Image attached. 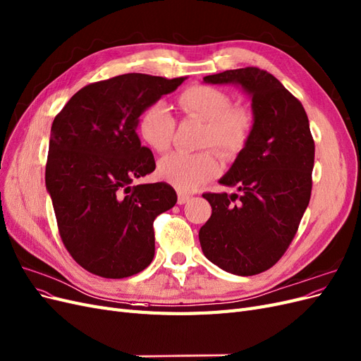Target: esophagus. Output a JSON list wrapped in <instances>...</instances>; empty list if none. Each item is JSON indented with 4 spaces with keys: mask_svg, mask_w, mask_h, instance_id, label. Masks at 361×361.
Listing matches in <instances>:
<instances>
[{
    "mask_svg": "<svg viewBox=\"0 0 361 361\" xmlns=\"http://www.w3.org/2000/svg\"><path fill=\"white\" fill-rule=\"evenodd\" d=\"M190 199H191V195L185 194V192H182V191H179V192H178V203H179V204L188 203V202H190Z\"/></svg>",
    "mask_w": 361,
    "mask_h": 361,
    "instance_id": "1",
    "label": "esophagus"
}]
</instances>
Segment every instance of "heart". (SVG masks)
Listing matches in <instances>:
<instances>
[{
  "mask_svg": "<svg viewBox=\"0 0 361 361\" xmlns=\"http://www.w3.org/2000/svg\"><path fill=\"white\" fill-rule=\"evenodd\" d=\"M180 110L206 122L204 146H215L224 157L243 152L253 134L255 118L245 108L232 106L227 92L212 85H192L179 96ZM176 118L170 106L155 101L140 114L137 133L143 143L155 152L167 150L173 141ZM220 171V162L211 150L171 152L158 162V176L180 190H194Z\"/></svg>",
  "mask_w": 361,
  "mask_h": 361,
  "instance_id": "obj_1",
  "label": "heart"
}]
</instances>
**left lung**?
Here are the masks:
<instances>
[{
  "instance_id": "1",
  "label": "left lung",
  "mask_w": 361,
  "mask_h": 361,
  "mask_svg": "<svg viewBox=\"0 0 361 361\" xmlns=\"http://www.w3.org/2000/svg\"><path fill=\"white\" fill-rule=\"evenodd\" d=\"M251 97L253 134L220 183L239 191L204 192L212 215L199 232L204 256L236 276L276 265L298 231L312 194L314 141L304 106L276 76L259 68L207 75Z\"/></svg>"
}]
</instances>
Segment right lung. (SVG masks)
I'll return each instance as SVG.
<instances>
[{"label": "right lung", "mask_w": 361, "mask_h": 361, "mask_svg": "<svg viewBox=\"0 0 361 361\" xmlns=\"http://www.w3.org/2000/svg\"><path fill=\"white\" fill-rule=\"evenodd\" d=\"M185 78L125 73L76 92L51 128L45 182L61 241L84 269L125 279L150 265L155 218L176 204L169 183L130 185L155 170L137 122Z\"/></svg>", "instance_id": "add662e5"}]
</instances>
